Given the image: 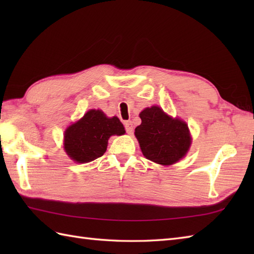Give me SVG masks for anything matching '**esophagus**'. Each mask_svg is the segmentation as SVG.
Instances as JSON below:
<instances>
[{
    "mask_svg": "<svg viewBox=\"0 0 254 254\" xmlns=\"http://www.w3.org/2000/svg\"><path fill=\"white\" fill-rule=\"evenodd\" d=\"M124 127H126V131L127 134H133V124L131 121L124 122Z\"/></svg>",
    "mask_w": 254,
    "mask_h": 254,
    "instance_id": "34e87169",
    "label": "esophagus"
}]
</instances>
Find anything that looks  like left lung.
<instances>
[{
  "label": "left lung",
  "instance_id": "obj_1",
  "mask_svg": "<svg viewBox=\"0 0 254 254\" xmlns=\"http://www.w3.org/2000/svg\"><path fill=\"white\" fill-rule=\"evenodd\" d=\"M142 123L135 127V136L143 155L163 166L176 164L187 155L192 138L188 124L153 106L139 113Z\"/></svg>",
  "mask_w": 254,
  "mask_h": 254
}]
</instances>
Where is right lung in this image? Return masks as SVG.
Wrapping results in <instances>:
<instances>
[{
  "label": "right lung",
  "instance_id": "1",
  "mask_svg": "<svg viewBox=\"0 0 254 254\" xmlns=\"http://www.w3.org/2000/svg\"><path fill=\"white\" fill-rule=\"evenodd\" d=\"M124 133L123 124L117 117L108 118L101 110L91 109L64 132V149L75 163H89L106 153L111 135Z\"/></svg>",
  "mask_w": 254,
  "mask_h": 254
}]
</instances>
